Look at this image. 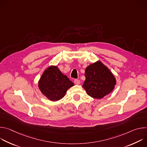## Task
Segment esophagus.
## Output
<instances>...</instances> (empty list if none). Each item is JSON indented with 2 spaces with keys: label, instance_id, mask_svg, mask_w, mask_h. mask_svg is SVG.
Instances as JSON below:
<instances>
[{
  "label": "esophagus",
  "instance_id": "34e87169",
  "mask_svg": "<svg viewBox=\"0 0 147 147\" xmlns=\"http://www.w3.org/2000/svg\"><path fill=\"white\" fill-rule=\"evenodd\" d=\"M74 82L76 84H77V85H79L80 84V81L79 80H77V79H76V80H74Z\"/></svg>",
  "mask_w": 147,
  "mask_h": 147
}]
</instances>
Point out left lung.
Segmentation results:
<instances>
[{
  "mask_svg": "<svg viewBox=\"0 0 147 147\" xmlns=\"http://www.w3.org/2000/svg\"><path fill=\"white\" fill-rule=\"evenodd\" d=\"M85 77L82 87L89 96L96 99H102L109 94L116 84L113 73L99 60L86 67Z\"/></svg>",
  "mask_w": 147,
  "mask_h": 147,
  "instance_id": "obj_1",
  "label": "left lung"
}]
</instances>
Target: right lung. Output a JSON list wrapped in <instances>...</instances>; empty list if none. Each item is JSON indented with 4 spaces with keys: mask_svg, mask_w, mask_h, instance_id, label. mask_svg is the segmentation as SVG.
Segmentation results:
<instances>
[{
    "mask_svg": "<svg viewBox=\"0 0 147 147\" xmlns=\"http://www.w3.org/2000/svg\"><path fill=\"white\" fill-rule=\"evenodd\" d=\"M73 86L74 83L57 66L53 65L44 70L38 81V88L41 93L51 101H57L63 98Z\"/></svg>",
    "mask_w": 147,
    "mask_h": 147,
    "instance_id": "add662e5",
    "label": "right lung"
}]
</instances>
